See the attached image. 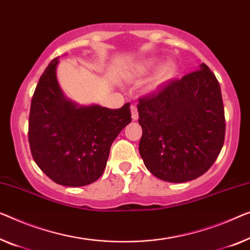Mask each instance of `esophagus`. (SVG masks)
<instances>
[{
  "instance_id": "34e87169",
  "label": "esophagus",
  "mask_w": 250,
  "mask_h": 250,
  "mask_svg": "<svg viewBox=\"0 0 250 250\" xmlns=\"http://www.w3.org/2000/svg\"><path fill=\"white\" fill-rule=\"evenodd\" d=\"M130 111H131V118L132 120H138V118H139V115H138V110H137V106L136 105H131L130 107Z\"/></svg>"
}]
</instances>
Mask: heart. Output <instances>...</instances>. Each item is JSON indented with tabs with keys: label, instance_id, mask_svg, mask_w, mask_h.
<instances>
[{
	"label": "heart",
	"instance_id": "1",
	"mask_svg": "<svg viewBox=\"0 0 250 250\" xmlns=\"http://www.w3.org/2000/svg\"><path fill=\"white\" fill-rule=\"evenodd\" d=\"M158 65V59L157 58H147L144 59L138 62L133 67L131 74H130V77L131 78H140L148 75L149 73L151 72L152 69H155ZM178 70L177 64L175 62H166L165 64H163L159 68L156 70V73L152 76L150 83L148 85V92L154 93L158 92L159 89H162L165 85L169 83L173 78L176 76Z\"/></svg>",
	"mask_w": 250,
	"mask_h": 250
}]
</instances>
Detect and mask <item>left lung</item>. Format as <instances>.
I'll use <instances>...</instances> for the list:
<instances>
[{
  "instance_id": "obj_1",
  "label": "left lung",
  "mask_w": 250,
  "mask_h": 250,
  "mask_svg": "<svg viewBox=\"0 0 250 250\" xmlns=\"http://www.w3.org/2000/svg\"><path fill=\"white\" fill-rule=\"evenodd\" d=\"M138 113L140 156L149 172L163 181L195 180L220 154L226 132L221 88L203 62L157 94L140 99Z\"/></svg>"
}]
</instances>
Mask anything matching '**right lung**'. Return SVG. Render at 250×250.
<instances>
[{
    "instance_id": "right-lung-1",
    "label": "right lung",
    "mask_w": 250,
    "mask_h": 250,
    "mask_svg": "<svg viewBox=\"0 0 250 250\" xmlns=\"http://www.w3.org/2000/svg\"><path fill=\"white\" fill-rule=\"evenodd\" d=\"M58 58L44 70L33 94L29 144L39 168L55 183L84 186L105 169L111 145L131 122L130 104L111 110L66 98L57 81Z\"/></svg>"
}]
</instances>
